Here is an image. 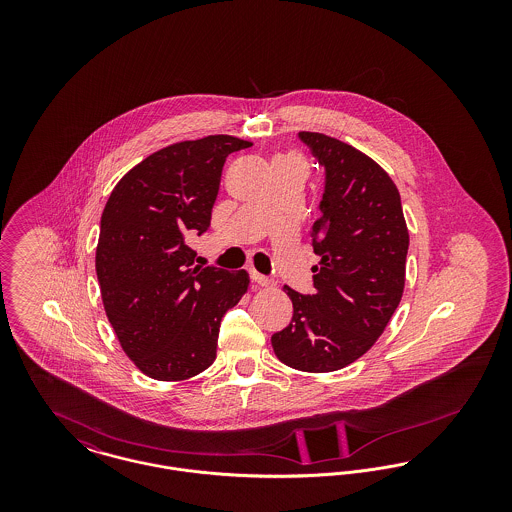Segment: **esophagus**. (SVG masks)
<instances>
[{
    "label": "esophagus",
    "mask_w": 512,
    "mask_h": 512,
    "mask_svg": "<svg viewBox=\"0 0 512 512\" xmlns=\"http://www.w3.org/2000/svg\"><path fill=\"white\" fill-rule=\"evenodd\" d=\"M251 280H253L257 286H261V288H270V286H272V280H268L267 276H263V274L257 272V270H251Z\"/></svg>",
    "instance_id": "1"
}]
</instances>
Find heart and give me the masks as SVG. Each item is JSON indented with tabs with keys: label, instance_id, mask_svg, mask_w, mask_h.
<instances>
[{
	"label": "heart",
	"instance_id": "heart-1",
	"mask_svg": "<svg viewBox=\"0 0 512 512\" xmlns=\"http://www.w3.org/2000/svg\"><path fill=\"white\" fill-rule=\"evenodd\" d=\"M278 159H299L297 155H293V153H290V155H284V157H278Z\"/></svg>",
	"mask_w": 512,
	"mask_h": 512
}]
</instances>
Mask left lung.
Here are the masks:
<instances>
[{
    "label": "left lung",
    "instance_id": "8db88e82",
    "mask_svg": "<svg viewBox=\"0 0 512 512\" xmlns=\"http://www.w3.org/2000/svg\"><path fill=\"white\" fill-rule=\"evenodd\" d=\"M326 169L322 215L311 228L315 293L284 286L292 322L272 336L284 365L332 372L382 336L405 290L409 230L399 190L374 159L336 138L299 132Z\"/></svg>",
    "mask_w": 512,
    "mask_h": 512
}]
</instances>
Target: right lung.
<instances>
[{
    "label": "right lung",
    "mask_w": 512,
    "mask_h": 512,
    "mask_svg": "<svg viewBox=\"0 0 512 512\" xmlns=\"http://www.w3.org/2000/svg\"><path fill=\"white\" fill-rule=\"evenodd\" d=\"M217 134L151 153L119 180L101 213L96 272L122 351L146 376L194 378L217 357L220 320L249 288L245 270L199 267L188 245L211 226L230 153Z\"/></svg>",
    "instance_id": "obj_1"
}]
</instances>
